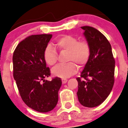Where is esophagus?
<instances>
[{
    "label": "esophagus",
    "instance_id": "esophagus-1",
    "mask_svg": "<svg viewBox=\"0 0 128 128\" xmlns=\"http://www.w3.org/2000/svg\"><path fill=\"white\" fill-rule=\"evenodd\" d=\"M67 82V79H62V84H66Z\"/></svg>",
    "mask_w": 128,
    "mask_h": 128
}]
</instances>
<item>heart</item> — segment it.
Here are the masks:
<instances>
[{
    "mask_svg": "<svg viewBox=\"0 0 128 128\" xmlns=\"http://www.w3.org/2000/svg\"><path fill=\"white\" fill-rule=\"evenodd\" d=\"M56 45L60 50L68 52L67 61L70 62L54 67L52 70V73L54 76L62 79L68 78L78 71L77 66L74 62L78 64L79 67H82L88 61L90 56V47L86 41L78 42V40L74 36H64L57 40ZM43 58L46 63L49 66H53L56 63V52L51 45L46 47L43 52Z\"/></svg>",
    "mask_w": 128,
    "mask_h": 128,
    "instance_id": "b5f03b06",
    "label": "heart"
}]
</instances>
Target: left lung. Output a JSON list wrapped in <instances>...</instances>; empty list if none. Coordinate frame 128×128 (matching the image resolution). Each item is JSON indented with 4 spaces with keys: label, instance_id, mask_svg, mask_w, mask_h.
Segmentation results:
<instances>
[{
    "label": "left lung",
    "instance_id": "left-lung-1",
    "mask_svg": "<svg viewBox=\"0 0 128 128\" xmlns=\"http://www.w3.org/2000/svg\"><path fill=\"white\" fill-rule=\"evenodd\" d=\"M83 35L90 47L88 62L77 78L79 102L84 106L93 108L105 100L114 82L115 60L110 42L104 35L90 26H83Z\"/></svg>",
    "mask_w": 128,
    "mask_h": 128
}]
</instances>
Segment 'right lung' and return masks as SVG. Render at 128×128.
<instances>
[{"label": "right lung", "mask_w": 128, "mask_h": 128, "mask_svg": "<svg viewBox=\"0 0 128 128\" xmlns=\"http://www.w3.org/2000/svg\"><path fill=\"white\" fill-rule=\"evenodd\" d=\"M52 37V34L29 36L18 44L12 56L13 75L22 99L28 106L40 112L54 109L62 84L60 78L51 81L44 79L50 73L43 52Z\"/></svg>", "instance_id": "1"}]
</instances>
